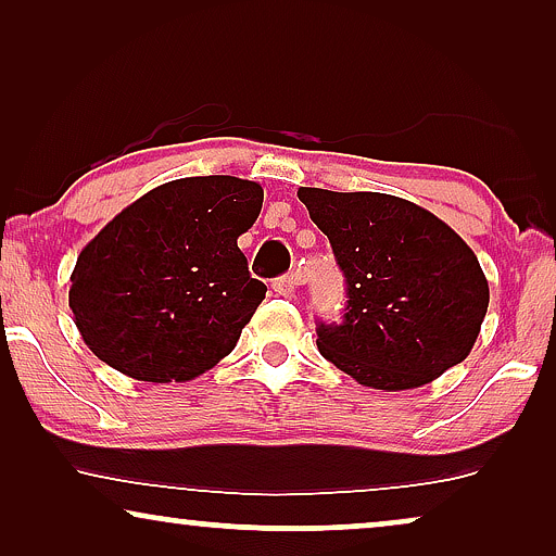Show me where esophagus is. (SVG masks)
<instances>
[{
	"label": "esophagus",
	"instance_id": "34e87169",
	"mask_svg": "<svg viewBox=\"0 0 556 556\" xmlns=\"http://www.w3.org/2000/svg\"><path fill=\"white\" fill-rule=\"evenodd\" d=\"M301 286V276L299 273H288V276L273 280V291L278 295H286V299H293L295 295V288Z\"/></svg>",
	"mask_w": 556,
	"mask_h": 556
}]
</instances>
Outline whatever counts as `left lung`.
Segmentation results:
<instances>
[{
	"label": "left lung",
	"mask_w": 556,
	"mask_h": 556,
	"mask_svg": "<svg viewBox=\"0 0 556 556\" xmlns=\"http://www.w3.org/2000/svg\"><path fill=\"white\" fill-rule=\"evenodd\" d=\"M346 278L341 324H318V352L371 390L432 382L473 349L489 280L453 227L402 197L301 187Z\"/></svg>",
	"instance_id": "8db88e82"
}]
</instances>
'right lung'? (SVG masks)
I'll return each mask as SVG.
<instances>
[{"instance_id":"add662e5","label":"right lung","mask_w":556,"mask_h":556,"mask_svg":"<svg viewBox=\"0 0 556 556\" xmlns=\"http://www.w3.org/2000/svg\"><path fill=\"white\" fill-rule=\"evenodd\" d=\"M263 187L225 177L166 181L121 210L71 276L75 326L98 359L139 382H189L238 344L265 299L238 238Z\"/></svg>"}]
</instances>
